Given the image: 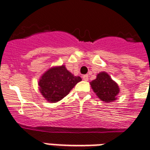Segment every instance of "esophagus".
Wrapping results in <instances>:
<instances>
[{
    "instance_id": "1",
    "label": "esophagus",
    "mask_w": 150,
    "mask_h": 150,
    "mask_svg": "<svg viewBox=\"0 0 150 150\" xmlns=\"http://www.w3.org/2000/svg\"><path fill=\"white\" fill-rule=\"evenodd\" d=\"M83 79L84 80V81H87L88 80V75H84L83 76Z\"/></svg>"
}]
</instances>
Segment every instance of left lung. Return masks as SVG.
<instances>
[{"label": "left lung", "mask_w": 150, "mask_h": 150, "mask_svg": "<svg viewBox=\"0 0 150 150\" xmlns=\"http://www.w3.org/2000/svg\"><path fill=\"white\" fill-rule=\"evenodd\" d=\"M90 86L98 98L107 103L114 101L120 93L118 84L105 71L98 74L97 78L90 83Z\"/></svg>", "instance_id": "8db88e82"}]
</instances>
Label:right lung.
<instances>
[{"label": "right lung", "instance_id": "add662e5", "mask_svg": "<svg viewBox=\"0 0 150 150\" xmlns=\"http://www.w3.org/2000/svg\"><path fill=\"white\" fill-rule=\"evenodd\" d=\"M82 79L67 70L64 65L50 68L39 79L40 93L49 102L56 103L66 97Z\"/></svg>", "mask_w": 150, "mask_h": 150}]
</instances>
